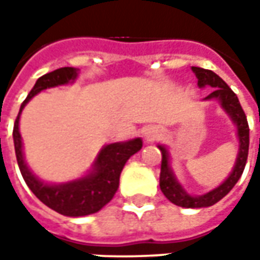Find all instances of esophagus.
I'll use <instances>...</instances> for the list:
<instances>
[{"instance_id":"1","label":"esophagus","mask_w":260,"mask_h":260,"mask_svg":"<svg viewBox=\"0 0 260 260\" xmlns=\"http://www.w3.org/2000/svg\"><path fill=\"white\" fill-rule=\"evenodd\" d=\"M157 136H159V132L156 127H146L145 132H143V137H145L146 142H153L157 139Z\"/></svg>"}]
</instances>
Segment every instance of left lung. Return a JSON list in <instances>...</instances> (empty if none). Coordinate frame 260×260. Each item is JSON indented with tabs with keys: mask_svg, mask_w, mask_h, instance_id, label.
I'll list each match as a JSON object with an SVG mask.
<instances>
[{
	"mask_svg": "<svg viewBox=\"0 0 260 260\" xmlns=\"http://www.w3.org/2000/svg\"><path fill=\"white\" fill-rule=\"evenodd\" d=\"M191 69L198 79L200 88H205V86L213 88L211 94L207 95L203 101H217L224 110L225 114L235 123L236 135L239 139V152L236 156V162L232 172L221 184L203 195H191L189 192H186V189L178 182L175 176L174 169L171 168L169 150L166 149V146L157 145L159 150L162 152L159 185H160V191L172 204L184 208H204V207H211L215 203H218L221 198H224L233 189V186L237 184V181L243 174L247 160V152H249V124L237 95L229 88V85L220 76L213 71L197 68V66H192Z\"/></svg>",
	"mask_w": 260,
	"mask_h": 260,
	"instance_id": "1",
	"label": "left lung"
}]
</instances>
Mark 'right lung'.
<instances>
[{
	"instance_id": "right-lung-1",
	"label": "right lung",
	"mask_w": 260,
	"mask_h": 260,
	"mask_svg": "<svg viewBox=\"0 0 260 260\" xmlns=\"http://www.w3.org/2000/svg\"><path fill=\"white\" fill-rule=\"evenodd\" d=\"M78 75L79 71L76 68H59L53 72L40 76L20 107L13 130L17 162L27 186L43 204L55 210L56 213L68 217L94 214L108 204L118 189L120 175L125 162L143 146V140L140 137L127 142L105 145L98 152L91 169L85 175L62 184L46 182L33 174V171L25 162L23 152V139L20 135V115L27 103L35 95L49 88L72 84L76 81Z\"/></svg>"
}]
</instances>
